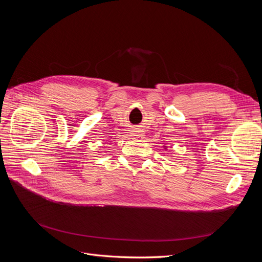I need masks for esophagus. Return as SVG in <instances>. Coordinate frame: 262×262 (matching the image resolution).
<instances>
[{
	"label": "esophagus",
	"instance_id": "obj_1",
	"mask_svg": "<svg viewBox=\"0 0 262 262\" xmlns=\"http://www.w3.org/2000/svg\"><path fill=\"white\" fill-rule=\"evenodd\" d=\"M132 137H137V138H140L141 136H140V134H133V136Z\"/></svg>",
	"mask_w": 262,
	"mask_h": 262
}]
</instances>
